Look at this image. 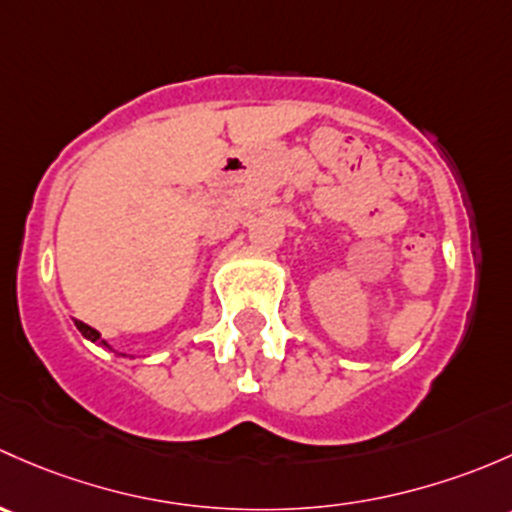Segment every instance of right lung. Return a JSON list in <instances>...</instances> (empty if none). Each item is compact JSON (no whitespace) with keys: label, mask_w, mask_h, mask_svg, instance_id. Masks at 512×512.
Wrapping results in <instances>:
<instances>
[{"label":"right lung","mask_w":512,"mask_h":512,"mask_svg":"<svg viewBox=\"0 0 512 512\" xmlns=\"http://www.w3.org/2000/svg\"><path fill=\"white\" fill-rule=\"evenodd\" d=\"M76 328L81 330L83 337H88V340H91V342H98L100 340V333H98V330H93L91 325H86V323H81V320H76ZM100 342H103V340H100ZM103 345H105V342H103Z\"/></svg>","instance_id":"right-lung-1"}]
</instances>
